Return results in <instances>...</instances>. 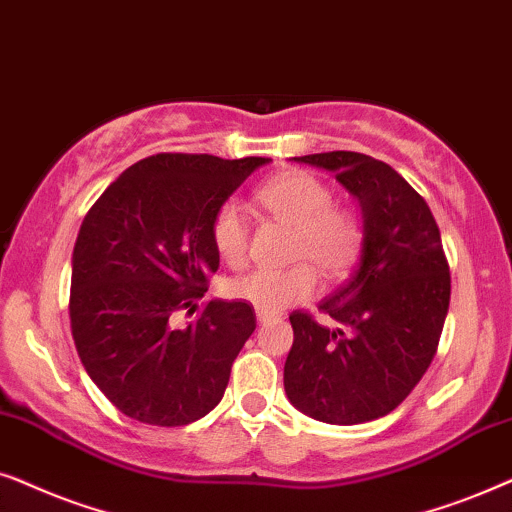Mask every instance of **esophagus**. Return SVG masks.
<instances>
[{
	"label": "esophagus",
	"instance_id": "esophagus-1",
	"mask_svg": "<svg viewBox=\"0 0 512 512\" xmlns=\"http://www.w3.org/2000/svg\"><path fill=\"white\" fill-rule=\"evenodd\" d=\"M257 320H260V323H269V320H274V316H271V313L257 311Z\"/></svg>",
	"mask_w": 512,
	"mask_h": 512
}]
</instances>
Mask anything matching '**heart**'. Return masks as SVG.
I'll return each instance as SVG.
<instances>
[{"label":"heart","instance_id":"1","mask_svg":"<svg viewBox=\"0 0 512 512\" xmlns=\"http://www.w3.org/2000/svg\"><path fill=\"white\" fill-rule=\"evenodd\" d=\"M257 201L276 220L297 229L295 257L309 260L325 276H342L358 255L360 227L349 210L332 206V192L325 182L304 170H290L257 189ZM213 243L217 255L231 267H241L248 255V222L241 206L224 203L213 217ZM318 276L309 264L292 269H257L229 285V292L257 311L278 313L290 304L316 295Z\"/></svg>","mask_w":512,"mask_h":512}]
</instances>
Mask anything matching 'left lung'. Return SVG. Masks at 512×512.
I'll return each mask as SVG.
<instances>
[{"label":"left lung","instance_id":"8db88e82","mask_svg":"<svg viewBox=\"0 0 512 512\" xmlns=\"http://www.w3.org/2000/svg\"><path fill=\"white\" fill-rule=\"evenodd\" d=\"M330 170L360 206L363 241L349 281L318 311L290 316L288 400L306 417L353 426L386 417L431 365L449 309V267L426 201L384 161L358 152L295 156Z\"/></svg>","mask_w":512,"mask_h":512}]
</instances>
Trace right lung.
Masks as SVG:
<instances>
[{"instance_id": "right-lung-1", "label": "right lung", "mask_w": 512, "mask_h": 512, "mask_svg": "<svg viewBox=\"0 0 512 512\" xmlns=\"http://www.w3.org/2000/svg\"><path fill=\"white\" fill-rule=\"evenodd\" d=\"M271 159L156 154L133 163L81 222L70 323L81 363L107 400L152 426H187L222 400L255 330L248 302L210 299L180 323L220 267L213 217Z\"/></svg>"}]
</instances>
